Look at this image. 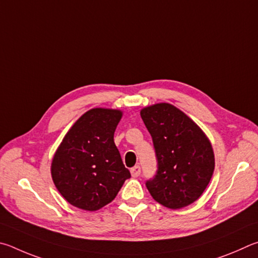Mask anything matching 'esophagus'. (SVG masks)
<instances>
[{
	"label": "esophagus",
	"instance_id": "1",
	"mask_svg": "<svg viewBox=\"0 0 258 258\" xmlns=\"http://www.w3.org/2000/svg\"><path fill=\"white\" fill-rule=\"evenodd\" d=\"M130 172H132V175L134 178L139 177V174H141V166L135 165L134 168H132V170H130Z\"/></svg>",
	"mask_w": 258,
	"mask_h": 258
}]
</instances>
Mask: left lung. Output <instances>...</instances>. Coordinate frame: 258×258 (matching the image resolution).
<instances>
[{"instance_id": "left-lung-1", "label": "left lung", "mask_w": 258, "mask_h": 258, "mask_svg": "<svg viewBox=\"0 0 258 258\" xmlns=\"http://www.w3.org/2000/svg\"><path fill=\"white\" fill-rule=\"evenodd\" d=\"M141 115L157 160L155 175L146 181L148 191L169 209L190 205L213 175L214 153L210 141L190 117L171 104L145 107Z\"/></svg>"}]
</instances>
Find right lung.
Instances as JSON below:
<instances>
[{"label":"right lung","mask_w":258,"mask_h":258,"mask_svg":"<svg viewBox=\"0 0 258 258\" xmlns=\"http://www.w3.org/2000/svg\"><path fill=\"white\" fill-rule=\"evenodd\" d=\"M119 110L93 108L71 126L53 157L54 184L78 209L96 211L114 200L132 177L114 144Z\"/></svg>","instance_id":"1"}]
</instances>
